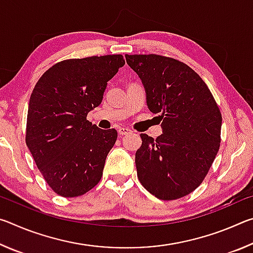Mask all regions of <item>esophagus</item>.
<instances>
[{"label":"esophagus","instance_id":"obj_1","mask_svg":"<svg viewBox=\"0 0 253 253\" xmlns=\"http://www.w3.org/2000/svg\"><path fill=\"white\" fill-rule=\"evenodd\" d=\"M130 132H131V130L129 129V128H126V127H122V128H119V129H118V134L122 135V136L128 135V134H130Z\"/></svg>","mask_w":253,"mask_h":253}]
</instances>
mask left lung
<instances>
[{
  "label": "left lung",
  "mask_w": 253,
  "mask_h": 253,
  "mask_svg": "<svg viewBox=\"0 0 253 253\" xmlns=\"http://www.w3.org/2000/svg\"><path fill=\"white\" fill-rule=\"evenodd\" d=\"M146 90L147 106L160 114L163 134H140L137 176L157 199L190 194L207 176L221 143L222 115L207 84L185 63L160 54H126Z\"/></svg>",
  "instance_id": "1"
}]
</instances>
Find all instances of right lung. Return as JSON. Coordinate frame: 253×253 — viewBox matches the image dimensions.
<instances>
[{
	"mask_svg": "<svg viewBox=\"0 0 253 253\" xmlns=\"http://www.w3.org/2000/svg\"><path fill=\"white\" fill-rule=\"evenodd\" d=\"M125 65L122 54L68 59L49 68L30 97L25 143L45 182L63 198L99 183L117 130L87 121L101 104L107 83Z\"/></svg>",
	"mask_w": 253,
	"mask_h": 253,
	"instance_id": "obj_1",
	"label": "right lung"
}]
</instances>
